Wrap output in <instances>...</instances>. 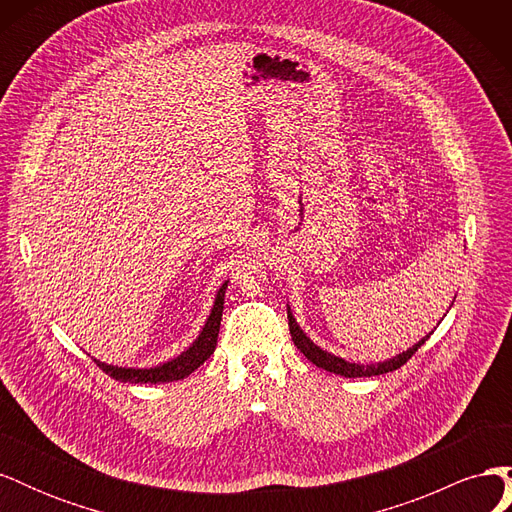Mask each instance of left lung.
<instances>
[{
	"mask_svg": "<svg viewBox=\"0 0 512 512\" xmlns=\"http://www.w3.org/2000/svg\"><path fill=\"white\" fill-rule=\"evenodd\" d=\"M288 327H290V335H292V342L294 346H297L305 356L307 361H312L316 367L320 369H327L331 371V374H337V376H344V378H365V376H380V374H386V371H395L399 369L401 365H404L408 359H412V354L421 348L427 337H423L421 342L414 344L412 348H408L406 352H401L397 356H393V359L384 361V363H378V365H359V363H348L344 359H339V356L335 354H329L327 350H320L312 339H309L301 327L297 324V320H294L290 307H288Z\"/></svg>",
	"mask_w": 512,
	"mask_h": 512,
	"instance_id": "8db88e82",
	"label": "left lung"
}]
</instances>
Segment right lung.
I'll return each instance as SVG.
<instances>
[{
  "label": "right lung",
  "mask_w": 512,
  "mask_h": 512,
  "mask_svg": "<svg viewBox=\"0 0 512 512\" xmlns=\"http://www.w3.org/2000/svg\"><path fill=\"white\" fill-rule=\"evenodd\" d=\"M226 284H222V288L218 290V297H215L211 316L207 318L203 331H200L196 342L181 352L177 359L168 361L160 367H151V369H132V367H113L96 361V365L108 374L111 378L119 380V382H151V384H160V382H175V380H183L185 376H190L194 369H198L203 365L209 356L215 352V346H218V333H220V322H222V312H224V292H226Z\"/></svg>",
  "instance_id": "obj_1"
}]
</instances>
